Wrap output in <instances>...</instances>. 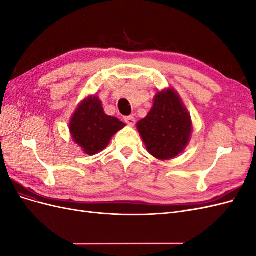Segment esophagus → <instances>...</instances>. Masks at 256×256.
<instances>
[{
    "mask_svg": "<svg viewBox=\"0 0 256 256\" xmlns=\"http://www.w3.org/2000/svg\"><path fill=\"white\" fill-rule=\"evenodd\" d=\"M124 120H125V122H126V124L127 125H129V126H134V124H136V118H134L132 115H128V116H125V118H124Z\"/></svg>",
    "mask_w": 256,
    "mask_h": 256,
    "instance_id": "1",
    "label": "esophagus"
}]
</instances>
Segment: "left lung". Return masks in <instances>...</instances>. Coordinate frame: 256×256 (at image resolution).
I'll list each match as a JSON object with an SVG mask.
<instances>
[{"label": "left lung", "mask_w": 256, "mask_h": 256, "mask_svg": "<svg viewBox=\"0 0 256 256\" xmlns=\"http://www.w3.org/2000/svg\"><path fill=\"white\" fill-rule=\"evenodd\" d=\"M136 129L152 157L170 160L189 144L192 120L180 94L170 86L154 95L152 110L136 122Z\"/></svg>", "instance_id": "obj_1"}]
</instances>
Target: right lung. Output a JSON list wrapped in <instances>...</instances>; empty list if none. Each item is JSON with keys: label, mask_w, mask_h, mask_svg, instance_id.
I'll use <instances>...</instances> for the list:
<instances>
[{"label": "right lung", "mask_w": 256, "mask_h": 256, "mask_svg": "<svg viewBox=\"0 0 256 256\" xmlns=\"http://www.w3.org/2000/svg\"><path fill=\"white\" fill-rule=\"evenodd\" d=\"M125 126V122L104 113L98 96L88 95L76 106L69 120V132L84 154L94 156L104 150L112 136Z\"/></svg>", "instance_id": "1"}]
</instances>
